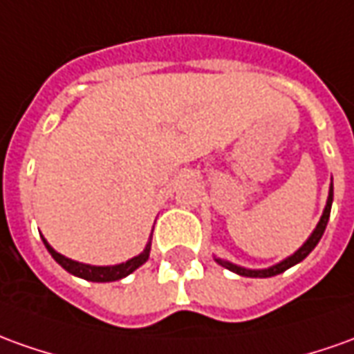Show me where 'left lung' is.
<instances>
[{
	"label": "left lung",
	"instance_id": "left-lung-1",
	"mask_svg": "<svg viewBox=\"0 0 354 354\" xmlns=\"http://www.w3.org/2000/svg\"><path fill=\"white\" fill-rule=\"evenodd\" d=\"M331 202H333V183L330 185V194H328V202H326V208H324V214H322L320 221H318V225L316 229L312 231V235L306 239V243H304L303 247L299 248L295 254H291L289 258H285L281 260L279 264L272 266V268H266V270H248V268H243V266L237 264H231L227 260H221V258H216V262L219 266H223V268H227L231 272H235L239 275H245V277H272V275L277 274H283L285 270H289L291 266L299 264V262H303L306 256L310 254L314 247L320 243L322 235H324V231H326V225H328V219H330V212H331Z\"/></svg>",
	"mask_w": 354,
	"mask_h": 354
}]
</instances>
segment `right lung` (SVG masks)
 <instances>
[{"mask_svg": "<svg viewBox=\"0 0 354 354\" xmlns=\"http://www.w3.org/2000/svg\"><path fill=\"white\" fill-rule=\"evenodd\" d=\"M44 245L48 248V252L53 256V260L57 262V264L63 268V270H67L69 274L77 275V277H82V279H86V281H96V283H106V281H117V279H123L129 274H133L136 268H140V266L145 264L146 260H148V256H150V247H152V243L148 241V245L146 248L135 258H131V260H127L123 264H115V266H90V264H82V262H75V260H71L67 256L59 254L57 250H53L51 245L42 239Z\"/></svg>", "mask_w": 354, "mask_h": 354, "instance_id": "add662e5", "label": "right lung"}]
</instances>
